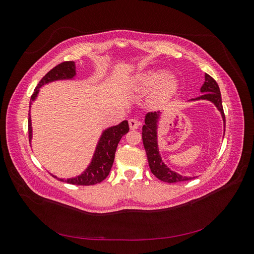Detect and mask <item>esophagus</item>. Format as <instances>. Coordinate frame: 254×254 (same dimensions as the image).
Instances as JSON below:
<instances>
[{"instance_id":"34e87169","label":"esophagus","mask_w":254,"mask_h":254,"mask_svg":"<svg viewBox=\"0 0 254 254\" xmlns=\"http://www.w3.org/2000/svg\"><path fill=\"white\" fill-rule=\"evenodd\" d=\"M128 123H129L130 129H132V130L137 129V128H139V126H140V122L137 121V120H134V119H130L128 121Z\"/></svg>"}]
</instances>
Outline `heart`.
I'll return each instance as SVG.
<instances>
[{
    "label": "heart",
    "mask_w": 254,
    "mask_h": 254,
    "mask_svg": "<svg viewBox=\"0 0 254 254\" xmlns=\"http://www.w3.org/2000/svg\"><path fill=\"white\" fill-rule=\"evenodd\" d=\"M136 87L141 91L155 88L151 92L150 102L153 106H162L177 93L179 83L174 77H167L165 71H151L140 76L136 81Z\"/></svg>",
    "instance_id": "1"
}]
</instances>
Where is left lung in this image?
I'll list each match as a JSON object with an SVG mask.
<instances>
[{"mask_svg": "<svg viewBox=\"0 0 254 254\" xmlns=\"http://www.w3.org/2000/svg\"><path fill=\"white\" fill-rule=\"evenodd\" d=\"M204 82L200 89L202 95L199 97L190 99V101H199V99H205V101L212 102L216 108L219 110L222 121H224V127L226 128V118L222 108L221 94L217 82L212 78L209 74L204 75ZM161 112H149L145 117V125L142 128V139L144 148L147 156L148 164L151 173L155 175L158 179L167 183H175L180 181L191 180L195 177H186L171 171L161 159L159 148H158V121L160 119Z\"/></svg>", "mask_w": 254, "mask_h": 254, "instance_id": "obj_1", "label": "left lung"}]
</instances>
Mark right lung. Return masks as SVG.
Wrapping results in <instances>:
<instances>
[{
  "label": "right lung",
  "instance_id": "right-lung-1",
  "mask_svg": "<svg viewBox=\"0 0 254 254\" xmlns=\"http://www.w3.org/2000/svg\"><path fill=\"white\" fill-rule=\"evenodd\" d=\"M76 75L75 70V63L74 61H64L55 67L43 76V78L38 83V86L35 89L33 95L30 96L29 108L32 106L33 102L36 99L39 89L49 82L55 80H64V79H73ZM29 117V114H28ZM32 121L30 117L28 119V137L29 142L32 140ZM129 131V125L127 121H123L121 124L117 126L109 127L106 129L101 135V139L98 141L96 146L95 152L92 158L90 165L87 167L81 175L75 177V178H68L66 180L59 179L56 176L52 175L54 178H57L60 181H65L66 183L74 184V186H94L96 183L102 182L107 178L109 175L111 167L114 161V155L117 151L118 144L121 141L122 136L126 134Z\"/></svg>",
  "mask_w": 254,
  "mask_h": 254
}]
</instances>
